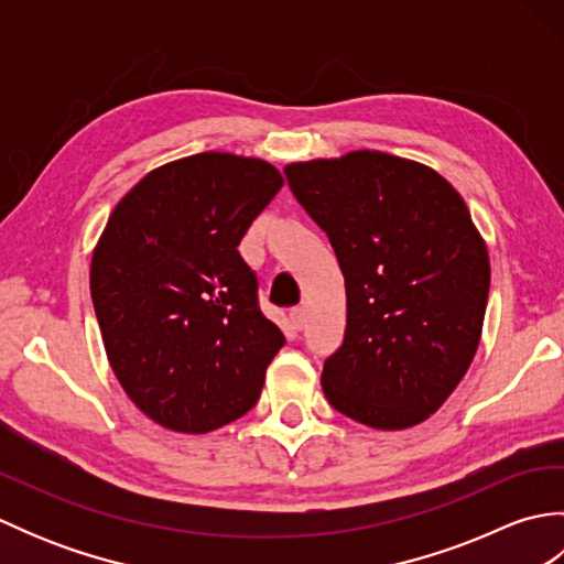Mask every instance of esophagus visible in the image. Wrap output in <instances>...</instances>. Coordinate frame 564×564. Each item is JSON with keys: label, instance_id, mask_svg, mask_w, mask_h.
Segmentation results:
<instances>
[{"label": "esophagus", "instance_id": "obj_1", "mask_svg": "<svg viewBox=\"0 0 564 564\" xmlns=\"http://www.w3.org/2000/svg\"><path fill=\"white\" fill-rule=\"evenodd\" d=\"M291 322H293L295 329H303L305 327V307H301V305L293 307L291 310Z\"/></svg>", "mask_w": 564, "mask_h": 564}]
</instances>
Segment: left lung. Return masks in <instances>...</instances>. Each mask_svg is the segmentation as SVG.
<instances>
[{"label":"left lung","instance_id":"8db88e82","mask_svg":"<svg viewBox=\"0 0 564 564\" xmlns=\"http://www.w3.org/2000/svg\"><path fill=\"white\" fill-rule=\"evenodd\" d=\"M283 172L344 273L346 332L322 368L325 398L370 429L422 424L482 337L489 257L470 210L431 166L378 150Z\"/></svg>","mask_w":564,"mask_h":564}]
</instances>
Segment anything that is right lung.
<instances>
[{"label": "right lung", "mask_w": 564, "mask_h": 564, "mask_svg": "<svg viewBox=\"0 0 564 564\" xmlns=\"http://www.w3.org/2000/svg\"><path fill=\"white\" fill-rule=\"evenodd\" d=\"M283 186L273 164L200 152L118 200L91 254L106 356L142 414L208 434L257 404L283 332L261 315L239 239Z\"/></svg>", "instance_id": "right-lung-1"}]
</instances>
